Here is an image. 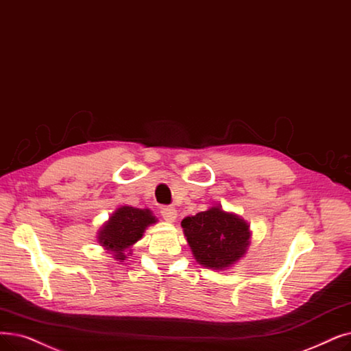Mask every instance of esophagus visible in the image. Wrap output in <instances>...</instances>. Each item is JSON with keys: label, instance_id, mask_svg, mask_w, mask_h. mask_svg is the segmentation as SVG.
I'll use <instances>...</instances> for the list:
<instances>
[{"label": "esophagus", "instance_id": "obj_1", "mask_svg": "<svg viewBox=\"0 0 351 351\" xmlns=\"http://www.w3.org/2000/svg\"><path fill=\"white\" fill-rule=\"evenodd\" d=\"M160 213H162V217H163V219L166 222H175V219L178 217V212H176V209L173 206H165V208H162Z\"/></svg>", "mask_w": 351, "mask_h": 351}]
</instances>
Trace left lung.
Segmentation results:
<instances>
[{
    "label": "left lung",
    "instance_id": "left-lung-1",
    "mask_svg": "<svg viewBox=\"0 0 351 351\" xmlns=\"http://www.w3.org/2000/svg\"><path fill=\"white\" fill-rule=\"evenodd\" d=\"M182 228L195 260L210 269H226L247 254L251 231L247 221L221 206L186 217Z\"/></svg>",
    "mask_w": 351,
    "mask_h": 351
}]
</instances>
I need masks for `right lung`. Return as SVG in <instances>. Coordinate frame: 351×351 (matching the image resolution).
Returning a JSON list of instances; mask_svg holds the SVG:
<instances>
[{
	"label": "right lung",
	"instance_id": "obj_1",
	"mask_svg": "<svg viewBox=\"0 0 351 351\" xmlns=\"http://www.w3.org/2000/svg\"><path fill=\"white\" fill-rule=\"evenodd\" d=\"M156 222V217L149 209L120 206L99 230L97 242L121 263L128 258L127 251L130 254V248L143 237L146 228Z\"/></svg>",
	"mask_w": 351,
	"mask_h": 351
}]
</instances>
